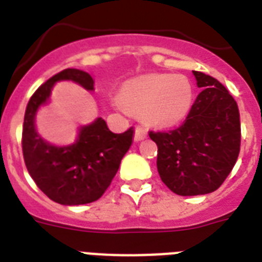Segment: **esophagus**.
Instances as JSON below:
<instances>
[{"instance_id":"esophagus-1","label":"esophagus","mask_w":262,"mask_h":262,"mask_svg":"<svg viewBox=\"0 0 262 262\" xmlns=\"http://www.w3.org/2000/svg\"><path fill=\"white\" fill-rule=\"evenodd\" d=\"M147 130L141 126H137L135 130V140L136 141H141V140L147 139Z\"/></svg>"}]
</instances>
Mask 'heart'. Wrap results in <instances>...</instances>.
I'll return each instance as SVG.
<instances>
[{
  "instance_id": "1",
  "label": "heart",
  "mask_w": 262,
  "mask_h": 262,
  "mask_svg": "<svg viewBox=\"0 0 262 262\" xmlns=\"http://www.w3.org/2000/svg\"><path fill=\"white\" fill-rule=\"evenodd\" d=\"M119 100L129 110L144 113L154 125L171 126L189 114L193 88L182 75L152 73L126 81L119 90Z\"/></svg>"
}]
</instances>
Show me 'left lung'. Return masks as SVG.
<instances>
[{"mask_svg":"<svg viewBox=\"0 0 262 262\" xmlns=\"http://www.w3.org/2000/svg\"><path fill=\"white\" fill-rule=\"evenodd\" d=\"M201 88L186 121L174 130L149 132L158 145V171L179 195L215 191L235 164L241 147L238 104L223 84L193 71Z\"/></svg>","mask_w":262,"mask_h":262,"instance_id":"8db88e82","label":"left lung"}]
</instances>
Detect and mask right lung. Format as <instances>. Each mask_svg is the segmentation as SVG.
I'll list each match as a JSON object with an SVG mask.
<instances>
[{
  "label": "right lung",
  "instance_id": "1",
  "mask_svg": "<svg viewBox=\"0 0 262 262\" xmlns=\"http://www.w3.org/2000/svg\"><path fill=\"white\" fill-rule=\"evenodd\" d=\"M58 81H73L87 91H94L90 73L68 68L42 84L27 104L23 125V155L27 170L38 187L61 205H83L99 200L110 186L121 160L133 143V127L117 135L106 121L79 127L76 141L54 145L36 130L35 118L39 108L49 103L51 91Z\"/></svg>",
  "mask_w": 262,
  "mask_h": 262
}]
</instances>
